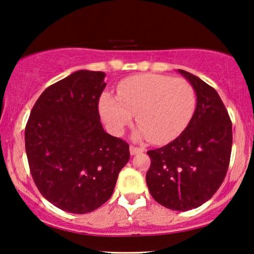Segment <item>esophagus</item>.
I'll return each mask as SVG.
<instances>
[{
	"mask_svg": "<svg viewBox=\"0 0 254 254\" xmlns=\"http://www.w3.org/2000/svg\"><path fill=\"white\" fill-rule=\"evenodd\" d=\"M129 151H130V155H136V154H141V152L144 151V149L142 148H137V147H134V145H130L129 147Z\"/></svg>",
	"mask_w": 254,
	"mask_h": 254,
	"instance_id": "esophagus-1",
	"label": "esophagus"
}]
</instances>
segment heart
<instances>
[{
  "mask_svg": "<svg viewBox=\"0 0 254 254\" xmlns=\"http://www.w3.org/2000/svg\"><path fill=\"white\" fill-rule=\"evenodd\" d=\"M195 110V92L186 79L157 74L124 79L118 97L103 93L99 111L113 134L120 135L136 114L135 136L166 143L187 127Z\"/></svg>",
  "mask_w": 254,
  "mask_h": 254,
  "instance_id": "heart-1",
  "label": "heart"
}]
</instances>
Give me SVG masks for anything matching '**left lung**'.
Instances as JSON below:
<instances>
[{
  "label": "left lung",
  "mask_w": 254,
  "mask_h": 254,
  "mask_svg": "<svg viewBox=\"0 0 254 254\" xmlns=\"http://www.w3.org/2000/svg\"><path fill=\"white\" fill-rule=\"evenodd\" d=\"M196 93V107L185 130L164 147L149 150V192L169 209L200 207L216 193L230 163L232 124L216 90L179 69Z\"/></svg>",
  "instance_id": "left-lung-1"
}]
</instances>
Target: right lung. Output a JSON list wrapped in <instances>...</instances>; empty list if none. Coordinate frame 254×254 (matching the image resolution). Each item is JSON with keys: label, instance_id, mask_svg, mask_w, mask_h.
I'll return each mask as SVG.
<instances>
[{"label": "right lung", "instance_id": "1", "mask_svg": "<svg viewBox=\"0 0 254 254\" xmlns=\"http://www.w3.org/2000/svg\"><path fill=\"white\" fill-rule=\"evenodd\" d=\"M105 72L78 70L45 90L25 128V150L34 184L45 199L72 214L99 208L112 195L129 161L126 141L100 123Z\"/></svg>", "mask_w": 254, "mask_h": 254}]
</instances>
